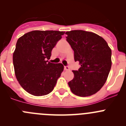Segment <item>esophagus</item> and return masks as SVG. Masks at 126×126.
I'll use <instances>...</instances> for the list:
<instances>
[{
    "instance_id": "obj_1",
    "label": "esophagus",
    "mask_w": 126,
    "mask_h": 126,
    "mask_svg": "<svg viewBox=\"0 0 126 126\" xmlns=\"http://www.w3.org/2000/svg\"><path fill=\"white\" fill-rule=\"evenodd\" d=\"M64 70H66V71L70 70V68H69V67L68 66H65L64 67Z\"/></svg>"
}]
</instances>
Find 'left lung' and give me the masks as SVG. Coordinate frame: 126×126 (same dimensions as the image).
Masks as SVG:
<instances>
[{"instance_id": "left-lung-1", "label": "left lung", "mask_w": 126, "mask_h": 126, "mask_svg": "<svg viewBox=\"0 0 126 126\" xmlns=\"http://www.w3.org/2000/svg\"><path fill=\"white\" fill-rule=\"evenodd\" d=\"M66 41L74 50L78 71L68 82L72 93L81 97L91 96L104 86L111 66V50L101 36L83 30L66 32Z\"/></svg>"}]
</instances>
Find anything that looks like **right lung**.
<instances>
[{"mask_svg": "<svg viewBox=\"0 0 126 126\" xmlns=\"http://www.w3.org/2000/svg\"><path fill=\"white\" fill-rule=\"evenodd\" d=\"M64 32L34 30L18 39L13 61L19 84L29 93L41 96L50 93L64 69L62 63L48 62L53 48Z\"/></svg>", "mask_w": 126, "mask_h": 126, "instance_id": "add662e5", "label": "right lung"}]
</instances>
